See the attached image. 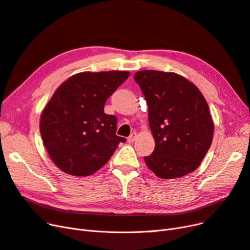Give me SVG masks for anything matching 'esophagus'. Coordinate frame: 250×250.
<instances>
[{
  "label": "esophagus",
  "instance_id": "obj_1",
  "mask_svg": "<svg viewBox=\"0 0 250 250\" xmlns=\"http://www.w3.org/2000/svg\"><path fill=\"white\" fill-rule=\"evenodd\" d=\"M136 139H137V134H136V133H132L130 136H128L127 141L130 142V143H132V142H134Z\"/></svg>",
  "mask_w": 250,
  "mask_h": 250
}]
</instances>
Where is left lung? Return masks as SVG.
<instances>
[{
    "instance_id": "left-lung-1",
    "label": "left lung",
    "mask_w": 250,
    "mask_h": 250,
    "mask_svg": "<svg viewBox=\"0 0 250 250\" xmlns=\"http://www.w3.org/2000/svg\"><path fill=\"white\" fill-rule=\"evenodd\" d=\"M148 105L149 126L155 141L147 167L163 179L195 171L210 148L214 124L200 89L179 74L156 70L135 73Z\"/></svg>"
}]
</instances>
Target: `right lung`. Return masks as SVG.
<instances>
[{"label": "right lung", "instance_id": "1", "mask_svg": "<svg viewBox=\"0 0 250 250\" xmlns=\"http://www.w3.org/2000/svg\"><path fill=\"white\" fill-rule=\"evenodd\" d=\"M128 76L127 71L81 72L54 91L42 110L40 133L51 161L63 173L89 176L126 141L116 136L117 119L104 112V105Z\"/></svg>", "mask_w": 250, "mask_h": 250}]
</instances>
